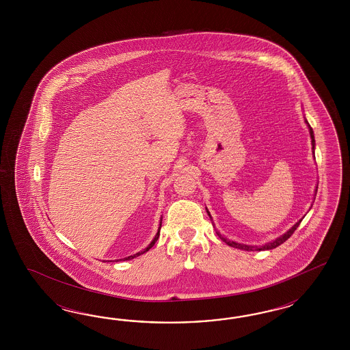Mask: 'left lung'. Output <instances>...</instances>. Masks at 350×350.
<instances>
[{"instance_id":"left-lung-1","label":"left lung","mask_w":350,"mask_h":350,"mask_svg":"<svg viewBox=\"0 0 350 350\" xmlns=\"http://www.w3.org/2000/svg\"><path fill=\"white\" fill-rule=\"evenodd\" d=\"M306 123L308 124V128H309V133H310V138H312V150H314V135H313V129L312 127L309 126V123H308L307 120H306ZM314 152V151H313ZM206 213H208V215L212 218V215H211V213L208 212V209H206ZM301 222V219L299 221V222L295 223L286 233H284L282 236H280V237H277L275 240H273L272 243H267V244L262 245V246H253V245H244V244H239V243H234V241H230L228 239H226V237H223L222 234L219 232H217V234L219 236V239L224 241L226 244L230 245V246H232V247H236V249H241V250H246V252H253V250H258V252H260V250H271V249H275L277 247L278 245L284 244L285 241H286L287 239L293 234V233L295 232V230H297V227H299V224Z\"/></svg>"}]
</instances>
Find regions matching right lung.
I'll return each instance as SVG.
<instances>
[{
	"instance_id": "right-lung-1",
	"label": "right lung",
	"mask_w": 350,
	"mask_h": 350,
	"mask_svg": "<svg viewBox=\"0 0 350 350\" xmlns=\"http://www.w3.org/2000/svg\"><path fill=\"white\" fill-rule=\"evenodd\" d=\"M160 227H161V219H160ZM160 227L159 230H158V233H157V234H155V237H154V240L150 243V245H148L146 249H144L142 252H139V253H137V254L129 255V256H127V258H123V259H119V260H129V259H133V258H136V256H138V255L144 254V253L148 252V250H150V249L154 246V244L157 243V240L159 239Z\"/></svg>"
}]
</instances>
